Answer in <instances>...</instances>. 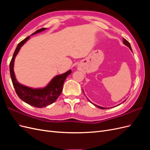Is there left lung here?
<instances>
[{"instance_id":"8db88e82","label":"left lung","mask_w":150,"mask_h":150,"mask_svg":"<svg viewBox=\"0 0 150 150\" xmlns=\"http://www.w3.org/2000/svg\"><path fill=\"white\" fill-rule=\"evenodd\" d=\"M123 43L126 45V46H127L128 47H129V48L131 49V51H132V49H131V45H130V44H129V42L128 41V40H126L125 38H123ZM125 101H124L123 102H125ZM91 102V101H90ZM95 106H97L98 108H100V109H102V110H104V109H106V108H103V107H101V106H98V105H96V104H93Z\"/></svg>"}]
</instances>
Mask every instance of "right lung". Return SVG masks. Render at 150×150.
<instances>
[{
	"label": "right lung",
	"mask_w": 150,
	"mask_h": 150,
	"mask_svg": "<svg viewBox=\"0 0 150 150\" xmlns=\"http://www.w3.org/2000/svg\"><path fill=\"white\" fill-rule=\"evenodd\" d=\"M46 29V28L40 29L36 30L33 34H35ZM29 38L30 36H28L17 45L10 62L11 78L16 92L21 99L30 106L36 108H43L55 102L58 97L60 96L62 91L63 84L67 76L71 73V70H69L64 74L54 77L46 87L42 89H33L19 84L16 79L14 72H13V63H14L15 57L21 47L26 41H28Z\"/></svg>",
	"instance_id": "add662e5"
}]
</instances>
